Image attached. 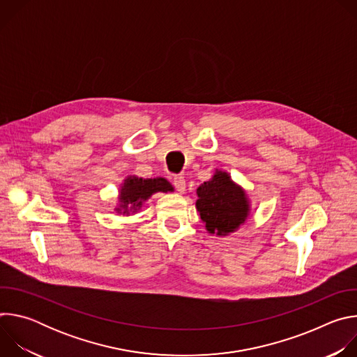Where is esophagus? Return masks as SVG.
Returning a JSON list of instances; mask_svg holds the SVG:
<instances>
[{
  "label": "esophagus",
  "instance_id": "1",
  "mask_svg": "<svg viewBox=\"0 0 357 357\" xmlns=\"http://www.w3.org/2000/svg\"><path fill=\"white\" fill-rule=\"evenodd\" d=\"M174 186L176 188V190L179 193H183L186 190V182H185V178L183 176H175L174 178Z\"/></svg>",
  "mask_w": 357,
  "mask_h": 357
}]
</instances>
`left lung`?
Returning a JSON list of instances; mask_svg holds the SVG:
<instances>
[{
	"label": "left lung",
	"instance_id": "1",
	"mask_svg": "<svg viewBox=\"0 0 357 357\" xmlns=\"http://www.w3.org/2000/svg\"><path fill=\"white\" fill-rule=\"evenodd\" d=\"M196 211L208 233L226 237L237 231L251 216L247 190L229 172L215 169L212 178L196 189Z\"/></svg>",
	"mask_w": 357,
	"mask_h": 357
}]
</instances>
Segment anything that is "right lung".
Returning a JSON list of instances; mask_svg holds the SVG:
<instances>
[{
    "label": "right lung",
    "mask_w": 357,
    "mask_h": 357,
    "mask_svg": "<svg viewBox=\"0 0 357 357\" xmlns=\"http://www.w3.org/2000/svg\"><path fill=\"white\" fill-rule=\"evenodd\" d=\"M174 186L165 178L157 176L144 179L137 175H128L119 188V200L114 208L117 215L130 216L139 212L144 203L158 192H174Z\"/></svg>",
    "instance_id": "1"
}]
</instances>
